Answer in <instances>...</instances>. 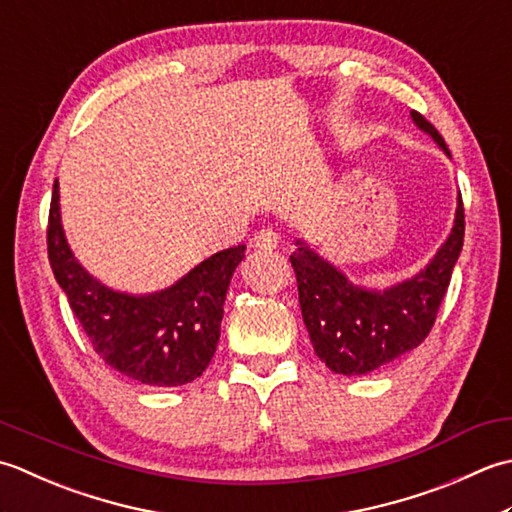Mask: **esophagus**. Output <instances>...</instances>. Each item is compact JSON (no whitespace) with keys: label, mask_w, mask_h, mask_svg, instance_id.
Masks as SVG:
<instances>
[{"label":"esophagus","mask_w":512,"mask_h":512,"mask_svg":"<svg viewBox=\"0 0 512 512\" xmlns=\"http://www.w3.org/2000/svg\"><path fill=\"white\" fill-rule=\"evenodd\" d=\"M280 243V236L274 232V229H260V232L254 236L252 247L260 249V252H271L276 249Z\"/></svg>","instance_id":"1"}]
</instances>
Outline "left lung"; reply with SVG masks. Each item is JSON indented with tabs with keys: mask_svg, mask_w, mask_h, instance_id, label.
I'll use <instances>...</instances> for the list:
<instances>
[{
	"mask_svg": "<svg viewBox=\"0 0 512 512\" xmlns=\"http://www.w3.org/2000/svg\"><path fill=\"white\" fill-rule=\"evenodd\" d=\"M413 123L451 156L442 134L420 112ZM464 245V205L457 194L453 229L415 276L387 289H367L318 256L302 238L289 256L298 280L302 320L318 358L333 373L378 371L420 347L435 322Z\"/></svg>",
	"mask_w": 512,
	"mask_h": 512,
	"instance_id": "1",
	"label": "left lung"
}]
</instances>
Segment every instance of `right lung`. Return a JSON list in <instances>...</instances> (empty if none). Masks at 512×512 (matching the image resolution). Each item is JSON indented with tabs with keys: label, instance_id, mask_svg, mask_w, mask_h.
Returning <instances> with one entry per match:
<instances>
[{
	"label": "right lung",
	"instance_id": "right-lung-1",
	"mask_svg": "<svg viewBox=\"0 0 512 512\" xmlns=\"http://www.w3.org/2000/svg\"><path fill=\"white\" fill-rule=\"evenodd\" d=\"M48 258L70 309L103 362L148 387H181L196 380L214 356L229 280L245 258V245L205 258L174 285L154 294L110 289L72 254L61 225L55 181Z\"/></svg>",
	"mask_w": 512,
	"mask_h": 512
}]
</instances>
